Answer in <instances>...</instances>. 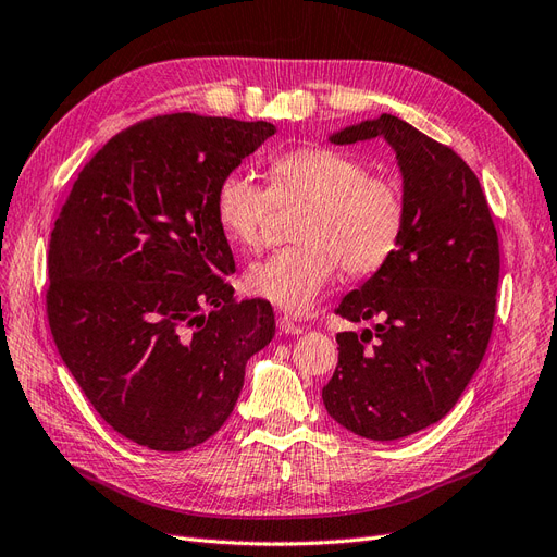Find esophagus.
Listing matches in <instances>:
<instances>
[{
  "mask_svg": "<svg viewBox=\"0 0 557 557\" xmlns=\"http://www.w3.org/2000/svg\"><path fill=\"white\" fill-rule=\"evenodd\" d=\"M276 325H278V330H281L283 334H301V332H305V327H301V325L297 323V318H293V315H288V313L278 315V318H276Z\"/></svg>",
  "mask_w": 557,
  "mask_h": 557,
  "instance_id": "34e87169",
  "label": "esophagus"
}]
</instances>
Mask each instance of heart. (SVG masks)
<instances>
[{
    "label": "heart",
    "mask_w": 557,
    "mask_h": 557,
    "mask_svg": "<svg viewBox=\"0 0 557 557\" xmlns=\"http://www.w3.org/2000/svg\"><path fill=\"white\" fill-rule=\"evenodd\" d=\"M272 193L246 172H230L213 195L215 221L244 248L264 244L274 199H305L309 209L295 227L297 246L248 267L246 285L276 307L305 311L339 274L352 281L374 276L397 252L407 230V197L387 176L348 150L301 146L269 166Z\"/></svg>",
    "instance_id": "heart-1"
}]
</instances>
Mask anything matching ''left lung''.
Segmentation results:
<instances>
[{
  "instance_id": "1",
  "label": "left lung",
  "mask_w": 557,
  "mask_h": 557,
  "mask_svg": "<svg viewBox=\"0 0 557 557\" xmlns=\"http://www.w3.org/2000/svg\"><path fill=\"white\" fill-rule=\"evenodd\" d=\"M393 146L407 197L395 256L334 313L374 330L339 332L327 413L364 440L395 442L442 420L479 369L495 323L499 239L476 174L453 148L383 113L336 132Z\"/></svg>"
}]
</instances>
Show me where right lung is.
Instances as JSON below:
<instances>
[{
    "instance_id": "1",
    "label": "right lung",
    "mask_w": 557,
    "mask_h": 557,
    "mask_svg": "<svg viewBox=\"0 0 557 557\" xmlns=\"http://www.w3.org/2000/svg\"><path fill=\"white\" fill-rule=\"evenodd\" d=\"M274 132L148 117L97 150L62 205L48 248L50 334L95 411L134 444H205L237 404L248 358L274 339L272 305L234 297L213 211L221 178Z\"/></svg>"
}]
</instances>
